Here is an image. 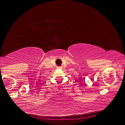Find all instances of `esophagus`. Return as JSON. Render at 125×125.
<instances>
[{"label":"esophagus","instance_id":"esophagus-1","mask_svg":"<svg viewBox=\"0 0 125 125\" xmlns=\"http://www.w3.org/2000/svg\"><path fill=\"white\" fill-rule=\"evenodd\" d=\"M57 68H58V69H62V67H57Z\"/></svg>","mask_w":125,"mask_h":125}]
</instances>
